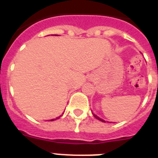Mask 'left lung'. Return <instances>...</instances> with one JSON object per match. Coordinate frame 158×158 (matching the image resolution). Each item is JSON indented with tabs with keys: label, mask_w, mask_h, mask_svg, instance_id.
Segmentation results:
<instances>
[{
	"label": "left lung",
	"mask_w": 158,
	"mask_h": 158,
	"mask_svg": "<svg viewBox=\"0 0 158 158\" xmlns=\"http://www.w3.org/2000/svg\"><path fill=\"white\" fill-rule=\"evenodd\" d=\"M94 117H95V118H96V119H98V120H101V121H102V122H106L105 120H102L101 118H100V117H98V115H95V114H94Z\"/></svg>",
	"instance_id": "obj_1"
}]
</instances>
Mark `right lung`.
<instances>
[{
  "mask_svg": "<svg viewBox=\"0 0 158 158\" xmlns=\"http://www.w3.org/2000/svg\"><path fill=\"white\" fill-rule=\"evenodd\" d=\"M60 117V116H59V117H56V119H59ZM56 119H52V120H51V121H53V120H56Z\"/></svg>",
  "mask_w": 158,
  "mask_h": 158,
  "instance_id": "obj_1",
  "label": "right lung"
}]
</instances>
